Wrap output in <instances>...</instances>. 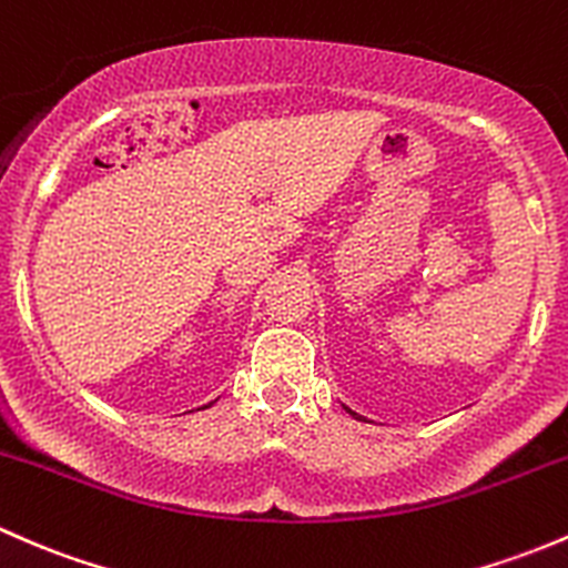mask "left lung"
Segmentation results:
<instances>
[{
    "label": "left lung",
    "instance_id": "8db88e82",
    "mask_svg": "<svg viewBox=\"0 0 568 568\" xmlns=\"http://www.w3.org/2000/svg\"><path fill=\"white\" fill-rule=\"evenodd\" d=\"M347 410H349V407H347ZM349 413H353V410H349ZM353 415H355V418H361V415H358V413H353Z\"/></svg>",
    "mask_w": 568,
    "mask_h": 568
}]
</instances>
